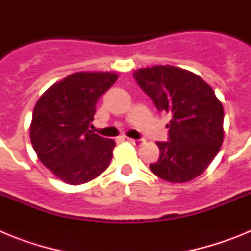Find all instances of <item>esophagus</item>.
Segmentation results:
<instances>
[{"label": "esophagus", "mask_w": 251, "mask_h": 251, "mask_svg": "<svg viewBox=\"0 0 251 251\" xmlns=\"http://www.w3.org/2000/svg\"><path fill=\"white\" fill-rule=\"evenodd\" d=\"M128 141L134 146H142L145 143V139H133V138H128Z\"/></svg>", "instance_id": "34e87169"}]
</instances>
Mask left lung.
I'll list each match as a JSON object with an SVG mask.
<instances>
[{
    "label": "left lung",
    "mask_w": 251,
    "mask_h": 251,
    "mask_svg": "<svg viewBox=\"0 0 251 251\" xmlns=\"http://www.w3.org/2000/svg\"><path fill=\"white\" fill-rule=\"evenodd\" d=\"M159 112L171 114L168 142H157L159 158L150 165L159 178L172 183L200 176L224 141V108L212 88L195 73L154 65L133 73Z\"/></svg>",
    "instance_id": "left-lung-1"
}]
</instances>
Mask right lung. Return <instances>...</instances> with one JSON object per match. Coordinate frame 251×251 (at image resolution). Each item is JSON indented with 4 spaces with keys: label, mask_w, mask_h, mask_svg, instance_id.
Wrapping results in <instances>:
<instances>
[{
    "label": "right lung",
    "mask_w": 251,
    "mask_h": 251,
    "mask_svg": "<svg viewBox=\"0 0 251 251\" xmlns=\"http://www.w3.org/2000/svg\"><path fill=\"white\" fill-rule=\"evenodd\" d=\"M115 73H74L51 85L32 113L30 138L37 158L63 182L81 185L108 168L115 142L90 130L95 105Z\"/></svg>",
    "instance_id": "right-lung-1"
}]
</instances>
